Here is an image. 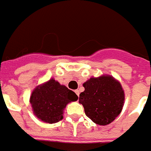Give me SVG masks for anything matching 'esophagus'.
<instances>
[{
	"mask_svg": "<svg viewBox=\"0 0 151 151\" xmlns=\"http://www.w3.org/2000/svg\"><path fill=\"white\" fill-rule=\"evenodd\" d=\"M75 93H76V95H77L78 97H79V95H80V90L76 89V90H75Z\"/></svg>",
	"mask_w": 151,
	"mask_h": 151,
	"instance_id": "obj_1",
	"label": "esophagus"
}]
</instances>
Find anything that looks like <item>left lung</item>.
I'll return each instance as SVG.
<instances>
[{"label": "left lung", "instance_id": "left-lung-1", "mask_svg": "<svg viewBox=\"0 0 151 151\" xmlns=\"http://www.w3.org/2000/svg\"><path fill=\"white\" fill-rule=\"evenodd\" d=\"M79 102L83 105L85 115L95 124L107 125L118 116L124 102L121 84L111 76L92 77L83 84Z\"/></svg>", "mask_w": 151, "mask_h": 151}]
</instances>
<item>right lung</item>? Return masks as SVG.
Segmentation results:
<instances>
[{
	"mask_svg": "<svg viewBox=\"0 0 151 151\" xmlns=\"http://www.w3.org/2000/svg\"><path fill=\"white\" fill-rule=\"evenodd\" d=\"M77 99L78 96L73 91L54 79H50L32 91L30 103L34 115L39 119L47 124H54L63 119L66 106Z\"/></svg>",
	"mask_w": 151,
	"mask_h": 151,
	"instance_id": "add662e5",
	"label": "right lung"
}]
</instances>
